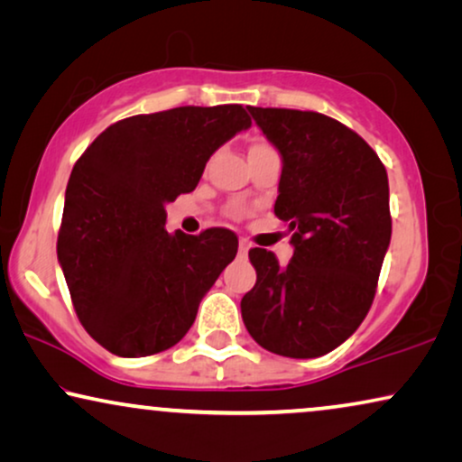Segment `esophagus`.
<instances>
[{"label": "esophagus", "instance_id": "1", "mask_svg": "<svg viewBox=\"0 0 462 462\" xmlns=\"http://www.w3.org/2000/svg\"><path fill=\"white\" fill-rule=\"evenodd\" d=\"M249 249H251V243L247 241V238H241V241H238V254L245 257L249 254Z\"/></svg>", "mask_w": 462, "mask_h": 462}]
</instances>
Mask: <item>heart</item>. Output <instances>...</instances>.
Returning <instances> with one entry per match:
<instances>
[{
	"label": "heart",
	"mask_w": 462,
	"mask_h": 462,
	"mask_svg": "<svg viewBox=\"0 0 462 462\" xmlns=\"http://www.w3.org/2000/svg\"><path fill=\"white\" fill-rule=\"evenodd\" d=\"M251 150H273V147H270V145L266 143V141H255Z\"/></svg>",
	"instance_id": "1"
}]
</instances>
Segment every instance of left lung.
Masks as SVG:
<instances>
[{
  "label": "left lung",
  "mask_w": 462,
  "mask_h": 462,
  "mask_svg": "<svg viewBox=\"0 0 462 462\" xmlns=\"http://www.w3.org/2000/svg\"><path fill=\"white\" fill-rule=\"evenodd\" d=\"M281 153L274 215L293 257L251 249L257 281L241 300L245 328L270 353L312 359L348 340L376 293L391 243L389 177L376 152L329 116L249 107Z\"/></svg>",
  "instance_id": "obj_1"
}]
</instances>
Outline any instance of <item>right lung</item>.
Here are the masks:
<instances>
[{
	"mask_svg": "<svg viewBox=\"0 0 462 462\" xmlns=\"http://www.w3.org/2000/svg\"><path fill=\"white\" fill-rule=\"evenodd\" d=\"M251 126L243 106L175 107L106 128L71 171L57 255L84 329L118 356L175 346L236 257L226 227L164 230V205L199 186L207 160Z\"/></svg>",
	"mask_w": 462,
	"mask_h": 462,
	"instance_id": "right-lung-1",
	"label": "right lung"
}]
</instances>
